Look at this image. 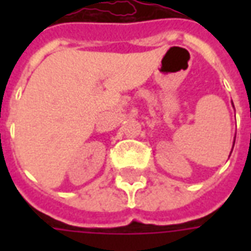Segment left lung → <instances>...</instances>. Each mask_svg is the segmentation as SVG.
<instances>
[{
    "label": "left lung",
    "instance_id": "1",
    "mask_svg": "<svg viewBox=\"0 0 251 251\" xmlns=\"http://www.w3.org/2000/svg\"><path fill=\"white\" fill-rule=\"evenodd\" d=\"M234 144H235V140H234ZM234 144H232V148H234ZM231 152H232V149H231ZM231 154V153H230Z\"/></svg>",
    "mask_w": 251,
    "mask_h": 251
}]
</instances>
